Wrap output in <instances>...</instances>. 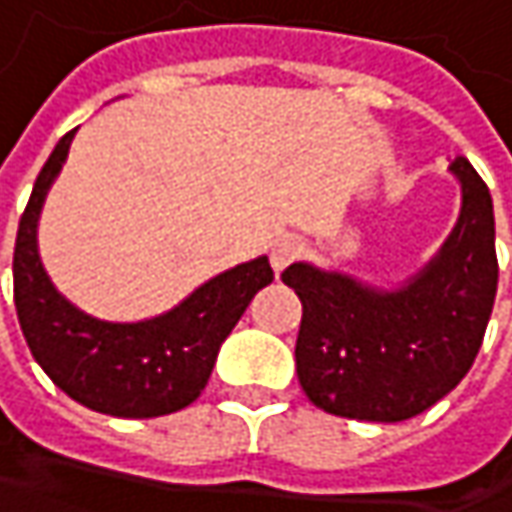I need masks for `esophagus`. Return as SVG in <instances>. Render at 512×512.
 <instances>
[{
  "instance_id": "1",
  "label": "esophagus",
  "mask_w": 512,
  "mask_h": 512,
  "mask_svg": "<svg viewBox=\"0 0 512 512\" xmlns=\"http://www.w3.org/2000/svg\"><path fill=\"white\" fill-rule=\"evenodd\" d=\"M299 253H302V245L296 242V239H276L273 247H270V267L276 270V273H282L290 262H296L299 259Z\"/></svg>"
}]
</instances>
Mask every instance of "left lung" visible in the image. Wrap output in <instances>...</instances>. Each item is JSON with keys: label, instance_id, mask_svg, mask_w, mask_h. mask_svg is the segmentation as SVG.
Segmentation results:
<instances>
[{"label": "left lung", "instance_id": "left-lung-1", "mask_svg": "<svg viewBox=\"0 0 512 512\" xmlns=\"http://www.w3.org/2000/svg\"><path fill=\"white\" fill-rule=\"evenodd\" d=\"M459 219L439 253L396 287L293 262L282 282L302 299L296 373L307 399L333 416L404 422L462 382L493 313L499 262L493 199L456 156Z\"/></svg>", "mask_w": 512, "mask_h": 512}]
</instances>
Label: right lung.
I'll list each match as a JSON object with an SVG mask.
<instances>
[{"instance_id":"right-lung-1","label":"right lung","mask_w":512,"mask_h":512,"mask_svg":"<svg viewBox=\"0 0 512 512\" xmlns=\"http://www.w3.org/2000/svg\"><path fill=\"white\" fill-rule=\"evenodd\" d=\"M70 130L48 156L19 219L13 302L33 359L70 399L119 419H153L199 399L219 347L250 299L273 282L267 256L207 279L179 305L139 322H108L76 307L39 256V216L68 159Z\"/></svg>"}]
</instances>
